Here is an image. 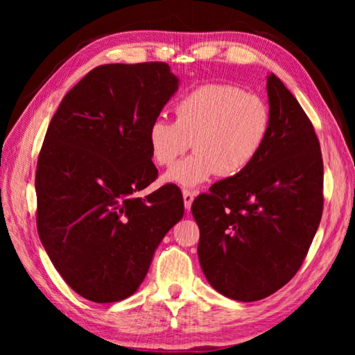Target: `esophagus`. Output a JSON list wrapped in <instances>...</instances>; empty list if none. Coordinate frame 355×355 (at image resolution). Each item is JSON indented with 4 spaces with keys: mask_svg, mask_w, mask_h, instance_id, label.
<instances>
[{
    "mask_svg": "<svg viewBox=\"0 0 355 355\" xmlns=\"http://www.w3.org/2000/svg\"><path fill=\"white\" fill-rule=\"evenodd\" d=\"M194 197H196V192H192V191H188V189H184L183 191V202H184V208L188 209H191V205H192V200H194Z\"/></svg>",
    "mask_w": 355,
    "mask_h": 355,
    "instance_id": "1",
    "label": "esophagus"
}]
</instances>
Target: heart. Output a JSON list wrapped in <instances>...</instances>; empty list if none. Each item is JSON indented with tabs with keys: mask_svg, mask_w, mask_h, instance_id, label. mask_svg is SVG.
Segmentation results:
<instances>
[{
	"mask_svg": "<svg viewBox=\"0 0 355 355\" xmlns=\"http://www.w3.org/2000/svg\"><path fill=\"white\" fill-rule=\"evenodd\" d=\"M175 122L155 119L147 131L150 155L158 166H172L163 180L192 188L219 173H243L261 153L272 127L271 110L257 94L227 83H208L191 89L173 106Z\"/></svg>",
	"mask_w": 355,
	"mask_h": 355,
	"instance_id": "b5f03b06",
	"label": "heart"
}]
</instances>
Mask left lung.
Masks as SVG:
<instances>
[{
    "instance_id": "obj_1",
    "label": "left lung",
    "mask_w": 355,
    "mask_h": 355,
    "mask_svg": "<svg viewBox=\"0 0 355 355\" xmlns=\"http://www.w3.org/2000/svg\"><path fill=\"white\" fill-rule=\"evenodd\" d=\"M271 133L243 173L192 202L197 254L216 291L254 302L290 282L322 214V158L313 125L274 73L266 78Z\"/></svg>"
}]
</instances>
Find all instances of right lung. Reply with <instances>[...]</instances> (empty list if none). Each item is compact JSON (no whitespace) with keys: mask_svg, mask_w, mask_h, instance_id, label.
<instances>
[{"mask_svg":"<svg viewBox=\"0 0 355 355\" xmlns=\"http://www.w3.org/2000/svg\"><path fill=\"white\" fill-rule=\"evenodd\" d=\"M164 62L106 64L62 98L42 146L37 230L71 290L92 302H119L146 279L155 250L183 218L182 192L158 177L150 123L178 91Z\"/></svg>","mask_w":355,"mask_h":355,"instance_id":"right-lung-1","label":"right lung"}]
</instances>
